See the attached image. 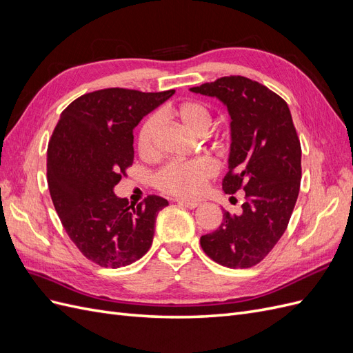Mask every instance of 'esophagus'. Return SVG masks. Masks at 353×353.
Instances as JSON below:
<instances>
[{"label":"esophagus","instance_id":"esophagus-1","mask_svg":"<svg viewBox=\"0 0 353 353\" xmlns=\"http://www.w3.org/2000/svg\"><path fill=\"white\" fill-rule=\"evenodd\" d=\"M178 205L184 206V208H188V209H196L197 206H200V201L197 200H184V199H179L176 200Z\"/></svg>","mask_w":353,"mask_h":353}]
</instances>
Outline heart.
Wrapping results in <instances>:
<instances>
[{"instance_id": "obj_1", "label": "heart", "mask_w": 353, "mask_h": 353, "mask_svg": "<svg viewBox=\"0 0 353 353\" xmlns=\"http://www.w3.org/2000/svg\"><path fill=\"white\" fill-rule=\"evenodd\" d=\"M185 131L193 135H203L210 125V112L199 101H185L165 110ZM159 128L157 116H152L141 126L137 147L141 156H150L154 152V138ZM215 175V166L206 159H196L190 162H172L163 166L154 175L156 187L168 194L196 196L203 184Z\"/></svg>"}]
</instances>
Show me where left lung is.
I'll use <instances>...</instances> for the list:
<instances>
[{
	"label": "left lung",
	"mask_w": 353,
	"mask_h": 353,
	"mask_svg": "<svg viewBox=\"0 0 353 353\" xmlns=\"http://www.w3.org/2000/svg\"><path fill=\"white\" fill-rule=\"evenodd\" d=\"M227 105L231 122L227 194L245 191L240 215L223 212L222 223L201 236V249L228 268H250L284 234L299 196L302 148L287 103L265 85L223 77L190 88Z\"/></svg>",
	"instance_id": "obj_1"
}]
</instances>
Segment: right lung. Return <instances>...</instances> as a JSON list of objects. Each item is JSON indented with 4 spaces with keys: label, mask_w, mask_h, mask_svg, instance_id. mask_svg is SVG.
I'll list each match as a JSON object with an SVG mask.
<instances>
[{
    "label": "right lung",
    "mask_w": 353,
    "mask_h": 353,
    "mask_svg": "<svg viewBox=\"0 0 353 353\" xmlns=\"http://www.w3.org/2000/svg\"><path fill=\"white\" fill-rule=\"evenodd\" d=\"M174 92L108 88L81 95L63 110L51 135V200L70 240L104 268H121L144 256L157 213L168 206L159 196L130 206L113 188L134 162V128Z\"/></svg>",
    "instance_id": "right-lung-1"
}]
</instances>
